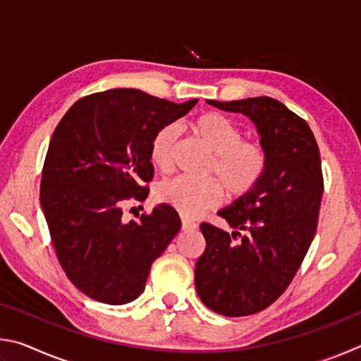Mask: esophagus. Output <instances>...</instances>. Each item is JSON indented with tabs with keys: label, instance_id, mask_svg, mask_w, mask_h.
<instances>
[{
	"label": "esophagus",
	"instance_id": "1",
	"mask_svg": "<svg viewBox=\"0 0 361 361\" xmlns=\"http://www.w3.org/2000/svg\"><path fill=\"white\" fill-rule=\"evenodd\" d=\"M181 229L183 231H194V229H197V224L192 223V221H189V219L183 218L181 219Z\"/></svg>",
	"mask_w": 361,
	"mask_h": 361
}]
</instances>
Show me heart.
I'll list each match as a JSON object with an SVG mask.
<instances>
[{"instance_id":"b5f03b06","label":"heart","mask_w":361,"mask_h":361,"mask_svg":"<svg viewBox=\"0 0 361 361\" xmlns=\"http://www.w3.org/2000/svg\"><path fill=\"white\" fill-rule=\"evenodd\" d=\"M191 130L213 154L209 175L220 183L178 176L164 181L157 189V197L161 202L173 207L183 216L195 218L221 202L223 189L231 197H242L252 191L264 173L266 154L261 145L242 140V132L218 113L200 114L191 122ZM178 143V126L161 127L149 146L152 166L164 173L170 172L173 169Z\"/></svg>"}]
</instances>
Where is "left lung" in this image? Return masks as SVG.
I'll use <instances>...</instances> for the list:
<instances>
[{"label": "left lung", "mask_w": 361, "mask_h": 361, "mask_svg": "<svg viewBox=\"0 0 361 361\" xmlns=\"http://www.w3.org/2000/svg\"><path fill=\"white\" fill-rule=\"evenodd\" d=\"M207 103L253 122L266 169L252 191L218 212L231 234L200 224L207 247L195 262V290L213 312L252 315L286 290L314 240L323 194L320 151L307 122L271 97ZM235 236L240 243L230 240Z\"/></svg>", "instance_id": "1"}]
</instances>
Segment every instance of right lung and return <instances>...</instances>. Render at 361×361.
Masks as SVG:
<instances>
[{"label":"right lung","instance_id":"add662e5","mask_svg":"<svg viewBox=\"0 0 361 361\" xmlns=\"http://www.w3.org/2000/svg\"><path fill=\"white\" fill-rule=\"evenodd\" d=\"M199 100L173 103L138 89L84 97L59 122L41 180V207L66 277L84 295L126 304L142 295L151 264L178 234V213L159 204L138 221L126 200H145L154 173L149 146Z\"/></svg>","mask_w":361,"mask_h":361}]
</instances>
